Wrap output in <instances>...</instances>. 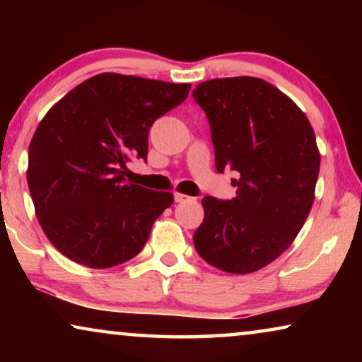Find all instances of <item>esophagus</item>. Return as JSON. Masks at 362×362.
Listing matches in <instances>:
<instances>
[{
	"instance_id": "1",
	"label": "esophagus",
	"mask_w": 362,
	"mask_h": 362,
	"mask_svg": "<svg viewBox=\"0 0 362 362\" xmlns=\"http://www.w3.org/2000/svg\"><path fill=\"white\" fill-rule=\"evenodd\" d=\"M175 201L176 202H187V201H191V197L186 194H181V192H175Z\"/></svg>"
}]
</instances>
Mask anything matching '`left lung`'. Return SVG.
<instances>
[{
    "instance_id": "8db88e82",
    "label": "left lung",
    "mask_w": 362,
    "mask_h": 362,
    "mask_svg": "<svg viewBox=\"0 0 362 362\" xmlns=\"http://www.w3.org/2000/svg\"><path fill=\"white\" fill-rule=\"evenodd\" d=\"M192 97L209 120L216 170L240 175L234 199H202L194 247L227 274L257 272L288 249L313 206L315 132L290 97L257 77L212 78Z\"/></svg>"
}]
</instances>
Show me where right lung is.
<instances>
[{"mask_svg": "<svg viewBox=\"0 0 362 362\" xmlns=\"http://www.w3.org/2000/svg\"><path fill=\"white\" fill-rule=\"evenodd\" d=\"M189 88L105 72L46 113L29 145L26 176L39 224L62 255L108 269L140 254L175 197L127 185V163L146 161L150 127Z\"/></svg>", "mask_w": 362, "mask_h": 362, "instance_id": "obj_1", "label": "right lung"}]
</instances>
